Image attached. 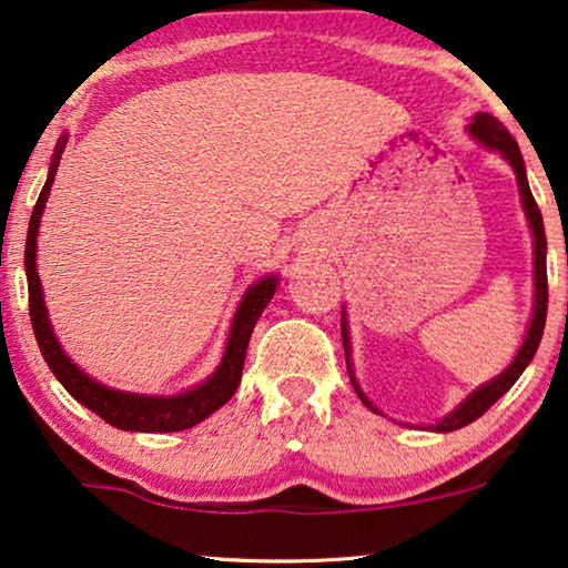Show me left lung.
Instances as JSON below:
<instances>
[{
    "label": "left lung",
    "instance_id": "1",
    "mask_svg": "<svg viewBox=\"0 0 568 568\" xmlns=\"http://www.w3.org/2000/svg\"><path fill=\"white\" fill-rule=\"evenodd\" d=\"M468 133L476 143H481L484 148H489V151H497L503 159L513 166L515 176H517V186H520V200H523V210H525V217H528V225H530V233H532V253H536V304H532V317H530V325H528V333H525V341L520 345V351H517V356L513 358V364H509L503 374L495 376V379L481 384L479 389H474L468 397L458 405L454 413H448L443 420H438L435 425H425V430H435V433H450V430H458V427H464L468 423L479 420V417L487 413V409L495 405V402L503 397V394L513 386L517 379H520V374L525 372V366L530 364L532 356H536L538 345H540V335H544V327H546V312H548V274H546V230H544V217H540V210L536 200H532V192L528 186V176H525V163H523V153L520 148H517L515 138L507 133L503 122L497 118H491L487 112H476L471 125H468ZM341 335H343V348H345V364H348V376H351V384L356 394L361 397V402L368 409H374V413H379V409L374 407V402L366 397L364 392H361V386L356 382V376H353V368H351V338H348V320H345V310L341 315Z\"/></svg>",
    "mask_w": 568,
    "mask_h": 568
}]
</instances>
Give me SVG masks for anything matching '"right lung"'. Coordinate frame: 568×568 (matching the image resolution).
Here are the masks:
<instances>
[{
  "label": "right lung",
  "mask_w": 568,
  "mask_h": 568,
  "mask_svg": "<svg viewBox=\"0 0 568 568\" xmlns=\"http://www.w3.org/2000/svg\"><path fill=\"white\" fill-rule=\"evenodd\" d=\"M63 148H65V138H61L59 145H55L51 171H48L45 186H43V192H40L36 210H32V215H30L28 243H24V271H28V294H30V323H32V333H36V341L40 345V353H43L45 364L51 366L55 379L65 386V392H69L73 399L81 402V405L100 415L104 423L120 427V430L176 433V430H186V427H194L196 423H202L204 417H210L212 413H215L217 407H223L225 402L235 394L237 384H241V376H243L245 348H248L251 333L258 323L261 312H264L271 297H274L278 278L266 276L253 286H248V292L243 294L241 304H237L233 325H230L223 361H220L215 374H212L207 382L194 386V389H186L182 394H171V397H155V394H133V392L110 389V386L94 382L92 376H87L69 356H65V351L61 348L59 338H55L51 320H48L45 302H43V286H40V276L36 268L40 217H43V210H45L48 194H51L53 176H55V171H59Z\"/></svg>",
  "instance_id": "right-lung-1"
}]
</instances>
